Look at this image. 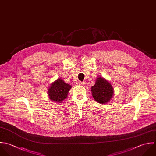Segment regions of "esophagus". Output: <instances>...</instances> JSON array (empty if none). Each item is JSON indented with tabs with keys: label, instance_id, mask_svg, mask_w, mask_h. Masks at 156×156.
<instances>
[{
	"label": "esophagus",
	"instance_id": "34e87169",
	"mask_svg": "<svg viewBox=\"0 0 156 156\" xmlns=\"http://www.w3.org/2000/svg\"><path fill=\"white\" fill-rule=\"evenodd\" d=\"M77 84H78V85H84L85 83L84 82H81L80 81H77Z\"/></svg>",
	"mask_w": 156,
	"mask_h": 156
}]
</instances>
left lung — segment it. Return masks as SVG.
<instances>
[{"label":"left lung","mask_w":156,"mask_h":156,"mask_svg":"<svg viewBox=\"0 0 156 156\" xmlns=\"http://www.w3.org/2000/svg\"><path fill=\"white\" fill-rule=\"evenodd\" d=\"M92 96L98 103H107L113 95V88L111 84L100 77L97 78L96 83L91 87Z\"/></svg>","instance_id":"8db88e82"}]
</instances>
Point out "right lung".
<instances>
[{
    "mask_svg": "<svg viewBox=\"0 0 156 156\" xmlns=\"http://www.w3.org/2000/svg\"><path fill=\"white\" fill-rule=\"evenodd\" d=\"M71 87V86L65 83L62 79L58 78L52 83L48 89L49 98L53 101L60 103L67 97Z\"/></svg>",
    "mask_w": 156,
    "mask_h": 156,
    "instance_id": "right-lung-1",
    "label": "right lung"
}]
</instances>
